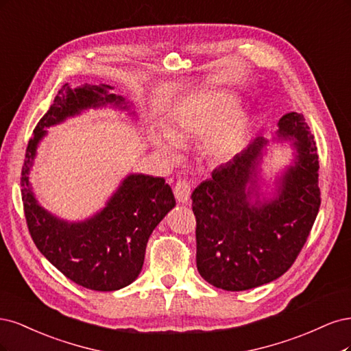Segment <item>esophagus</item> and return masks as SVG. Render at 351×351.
Returning <instances> with one entry per match:
<instances>
[{"mask_svg": "<svg viewBox=\"0 0 351 351\" xmlns=\"http://www.w3.org/2000/svg\"><path fill=\"white\" fill-rule=\"evenodd\" d=\"M191 185L188 180L185 179H179L175 188H173V194H175V198L178 202H180V204H186V202L189 201V197H191Z\"/></svg>", "mask_w": 351, "mask_h": 351, "instance_id": "34e87169", "label": "esophagus"}]
</instances>
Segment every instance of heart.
<instances>
[{"mask_svg": "<svg viewBox=\"0 0 351 351\" xmlns=\"http://www.w3.org/2000/svg\"><path fill=\"white\" fill-rule=\"evenodd\" d=\"M233 99L224 93H202L180 106L165 132L169 140L184 141L191 134H206V153L213 159L224 160L233 156L245 138L247 119L239 108L232 106ZM162 153L171 154V145L157 140Z\"/></svg>", "mask_w": 351, "mask_h": 351, "instance_id": "1", "label": "heart"}]
</instances>
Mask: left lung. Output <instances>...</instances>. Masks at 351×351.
<instances>
[{"label": "left lung", "instance_id": "1", "mask_svg": "<svg viewBox=\"0 0 351 351\" xmlns=\"http://www.w3.org/2000/svg\"><path fill=\"white\" fill-rule=\"evenodd\" d=\"M276 134L291 141L296 159L278 179L274 197L258 198V166L268 144L264 137L214 169L191 195L198 273L217 289L242 291L285 274L318 216L319 160L308 123L290 112L278 121Z\"/></svg>", "mask_w": 351, "mask_h": 351}]
</instances>
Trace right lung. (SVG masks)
<instances>
[{"mask_svg": "<svg viewBox=\"0 0 351 351\" xmlns=\"http://www.w3.org/2000/svg\"><path fill=\"white\" fill-rule=\"evenodd\" d=\"M112 88L105 84L77 88L64 84L33 131L20 179L29 233L40 254L75 285L96 291L119 290L138 277L150 234L176 204L172 188L163 178L132 173L93 217L65 221L39 206L29 173L38 144L47 135L45 128L88 108L114 105L130 109L122 96L109 93Z\"/></svg>", "mask_w": 351, "mask_h": 351, "instance_id": "1", "label": "right lung"}]
</instances>
